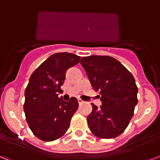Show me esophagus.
<instances>
[{
    "label": "esophagus",
    "instance_id": "1",
    "mask_svg": "<svg viewBox=\"0 0 160 160\" xmlns=\"http://www.w3.org/2000/svg\"><path fill=\"white\" fill-rule=\"evenodd\" d=\"M78 101L79 104H82V103H84V101H82V100L80 99V98H78Z\"/></svg>",
    "mask_w": 160,
    "mask_h": 160
}]
</instances>
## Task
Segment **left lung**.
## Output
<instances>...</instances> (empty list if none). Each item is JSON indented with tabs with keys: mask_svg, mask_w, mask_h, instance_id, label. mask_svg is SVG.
Listing matches in <instances>:
<instances>
[{
	"mask_svg": "<svg viewBox=\"0 0 160 160\" xmlns=\"http://www.w3.org/2000/svg\"><path fill=\"white\" fill-rule=\"evenodd\" d=\"M92 87L99 92L102 106L92 103L88 124L94 135L112 138L126 129L138 103V88L131 72L120 62L108 56L82 58Z\"/></svg>",
	"mask_w": 160,
	"mask_h": 160,
	"instance_id": "8db88e82",
	"label": "left lung"
}]
</instances>
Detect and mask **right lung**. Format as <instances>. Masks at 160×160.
Returning <instances> with one entry per match:
<instances>
[{
	"mask_svg": "<svg viewBox=\"0 0 160 160\" xmlns=\"http://www.w3.org/2000/svg\"><path fill=\"white\" fill-rule=\"evenodd\" d=\"M80 57L69 52L50 56L32 74L25 90L26 119L38 138L58 139L68 129L72 115L78 108L76 98L63 101L58 98L67 70L79 62Z\"/></svg>",
	"mask_w": 160,
	"mask_h": 160,
	"instance_id": "1",
	"label": "right lung"
}]
</instances>
